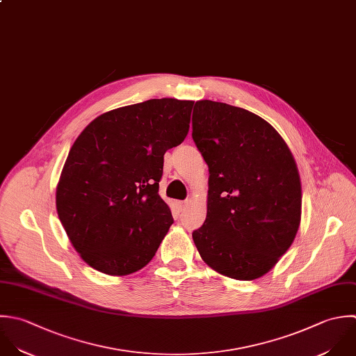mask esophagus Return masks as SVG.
<instances>
[{
    "label": "esophagus",
    "instance_id": "34e87169",
    "mask_svg": "<svg viewBox=\"0 0 356 356\" xmlns=\"http://www.w3.org/2000/svg\"><path fill=\"white\" fill-rule=\"evenodd\" d=\"M186 207H187V202H177L176 204V208H177L179 212H183L186 209Z\"/></svg>",
    "mask_w": 356,
    "mask_h": 356
}]
</instances>
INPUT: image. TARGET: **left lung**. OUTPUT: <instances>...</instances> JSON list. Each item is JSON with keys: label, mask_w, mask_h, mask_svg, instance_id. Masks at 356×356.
Instances as JSON below:
<instances>
[{"label": "left lung", "mask_w": 356, "mask_h": 356, "mask_svg": "<svg viewBox=\"0 0 356 356\" xmlns=\"http://www.w3.org/2000/svg\"><path fill=\"white\" fill-rule=\"evenodd\" d=\"M193 140L209 170L208 212L193 232L207 265L237 280L268 273L301 222V181L282 136L258 115L197 101Z\"/></svg>", "instance_id": "1"}]
</instances>
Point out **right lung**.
<instances>
[{"instance_id": "add662e5", "label": "right lung", "mask_w": 356, "mask_h": 356, "mask_svg": "<svg viewBox=\"0 0 356 356\" xmlns=\"http://www.w3.org/2000/svg\"><path fill=\"white\" fill-rule=\"evenodd\" d=\"M194 101L148 99L95 118L76 138L56 187L59 220L98 272L143 269L173 223L159 197L163 155L188 133Z\"/></svg>"}]
</instances>
